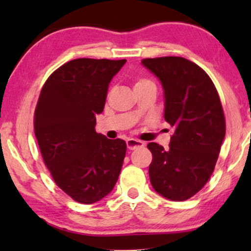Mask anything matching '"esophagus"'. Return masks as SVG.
<instances>
[{
    "label": "esophagus",
    "mask_w": 251,
    "mask_h": 251,
    "mask_svg": "<svg viewBox=\"0 0 251 251\" xmlns=\"http://www.w3.org/2000/svg\"><path fill=\"white\" fill-rule=\"evenodd\" d=\"M144 145H145V143L140 142V140H137L133 138L126 139V146H128L129 150H135L137 147H143Z\"/></svg>",
    "instance_id": "34e87169"
}]
</instances>
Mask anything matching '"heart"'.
<instances>
[{"instance_id":"b5f03b06","label":"heart","mask_w":251,"mask_h":251,"mask_svg":"<svg viewBox=\"0 0 251 251\" xmlns=\"http://www.w3.org/2000/svg\"><path fill=\"white\" fill-rule=\"evenodd\" d=\"M152 83L150 80H146V78H138V80L136 81V84H135V88L137 87H142V85H145V84H150Z\"/></svg>"}]
</instances>
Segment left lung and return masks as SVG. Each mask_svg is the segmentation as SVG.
<instances>
[{"instance_id": "1", "label": "left lung", "mask_w": 251, "mask_h": 251, "mask_svg": "<svg viewBox=\"0 0 251 251\" xmlns=\"http://www.w3.org/2000/svg\"><path fill=\"white\" fill-rule=\"evenodd\" d=\"M163 88L164 120L174 128L169 149L156 143L150 179L155 192L171 201L197 194L210 178L225 137L224 112L211 78L181 57L143 59Z\"/></svg>"}]
</instances>
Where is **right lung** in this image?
Instances as JSON below:
<instances>
[{
	"instance_id": "right-lung-1",
	"label": "right lung",
	"mask_w": 251,
	"mask_h": 251,
	"mask_svg": "<svg viewBox=\"0 0 251 251\" xmlns=\"http://www.w3.org/2000/svg\"><path fill=\"white\" fill-rule=\"evenodd\" d=\"M126 59L78 58L50 75L37 101L34 130L53 180L75 201L91 204L114 188L126 144L96 132L108 84Z\"/></svg>"
}]
</instances>
